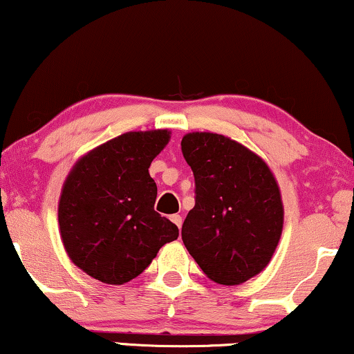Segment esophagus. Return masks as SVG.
Masks as SVG:
<instances>
[{
	"instance_id": "34e87169",
	"label": "esophagus",
	"mask_w": 354,
	"mask_h": 354,
	"mask_svg": "<svg viewBox=\"0 0 354 354\" xmlns=\"http://www.w3.org/2000/svg\"><path fill=\"white\" fill-rule=\"evenodd\" d=\"M169 218H171V222L178 227V229H181V225H183V217L181 216H178V214H173V216Z\"/></svg>"
}]
</instances>
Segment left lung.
Segmentation results:
<instances>
[{
	"label": "left lung",
	"instance_id": "left-lung-1",
	"mask_svg": "<svg viewBox=\"0 0 354 354\" xmlns=\"http://www.w3.org/2000/svg\"><path fill=\"white\" fill-rule=\"evenodd\" d=\"M181 150L196 183L183 243L214 283H245L268 266L283 232L274 174L265 160L221 133H186Z\"/></svg>",
	"mask_w": 354,
	"mask_h": 354
}]
</instances>
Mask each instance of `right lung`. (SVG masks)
I'll return each mask as SVG.
<instances>
[{"label":"right lung","mask_w":354,"mask_h":354,"mask_svg":"<svg viewBox=\"0 0 354 354\" xmlns=\"http://www.w3.org/2000/svg\"><path fill=\"white\" fill-rule=\"evenodd\" d=\"M168 142L167 129L122 133L83 155L66 176L58 203L62 241L71 261L101 283H129L180 235L153 209L149 173Z\"/></svg>","instance_id":"obj_1"}]
</instances>
